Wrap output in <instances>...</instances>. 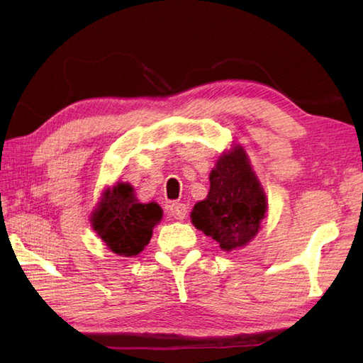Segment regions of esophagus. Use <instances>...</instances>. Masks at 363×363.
I'll return each instance as SVG.
<instances>
[{
  "label": "esophagus",
  "instance_id": "esophagus-1",
  "mask_svg": "<svg viewBox=\"0 0 363 363\" xmlns=\"http://www.w3.org/2000/svg\"><path fill=\"white\" fill-rule=\"evenodd\" d=\"M169 215L176 220H184L187 217V206L182 203H173L169 206Z\"/></svg>",
  "mask_w": 363,
  "mask_h": 363
}]
</instances>
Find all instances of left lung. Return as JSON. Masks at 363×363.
I'll return each mask as SVG.
<instances>
[{
	"label": "left lung",
	"instance_id": "obj_1",
	"mask_svg": "<svg viewBox=\"0 0 363 363\" xmlns=\"http://www.w3.org/2000/svg\"><path fill=\"white\" fill-rule=\"evenodd\" d=\"M267 199L246 152L238 148L223 154L211 173V190L195 204L191 223L230 251L248 243L260 229Z\"/></svg>",
	"mask_w": 363,
	"mask_h": 363
}]
</instances>
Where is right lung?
<instances>
[{
	"label": "right lung",
	"mask_w": 363,
	"mask_h": 363,
	"mask_svg": "<svg viewBox=\"0 0 363 363\" xmlns=\"http://www.w3.org/2000/svg\"><path fill=\"white\" fill-rule=\"evenodd\" d=\"M162 218L156 203L140 204L129 184H117L107 189L94 212L91 225L107 248L118 256L133 257L150 243L152 228Z\"/></svg>",
	"instance_id": "obj_1"
}]
</instances>
